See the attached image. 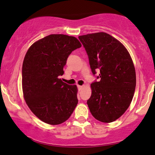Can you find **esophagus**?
<instances>
[{
    "mask_svg": "<svg viewBox=\"0 0 155 155\" xmlns=\"http://www.w3.org/2000/svg\"><path fill=\"white\" fill-rule=\"evenodd\" d=\"M77 87H78V90H79V91H81V89L83 88V86H78V85Z\"/></svg>",
    "mask_w": 155,
    "mask_h": 155,
    "instance_id": "esophagus-1",
    "label": "esophagus"
}]
</instances>
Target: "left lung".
Instances as JSON below:
<instances>
[{
  "label": "left lung",
  "mask_w": 155,
  "mask_h": 155,
  "mask_svg": "<svg viewBox=\"0 0 155 155\" xmlns=\"http://www.w3.org/2000/svg\"><path fill=\"white\" fill-rule=\"evenodd\" d=\"M88 56L93 75L100 71L99 81L91 85L87 104L97 120L110 123L129 107L136 85V70L127 50L110 34L97 32L78 36Z\"/></svg>",
  "instance_id": "obj_1"
}]
</instances>
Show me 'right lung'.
Wrapping results in <instances>:
<instances>
[{
  "label": "right lung",
  "instance_id": "1",
  "mask_svg": "<svg viewBox=\"0 0 155 155\" xmlns=\"http://www.w3.org/2000/svg\"><path fill=\"white\" fill-rule=\"evenodd\" d=\"M81 47L77 38L51 34L37 41L22 64V91L26 103L41 121L58 125L67 121L78 104L77 87L59 78L71 52Z\"/></svg>",
  "mask_w": 155,
  "mask_h": 155
}]
</instances>
